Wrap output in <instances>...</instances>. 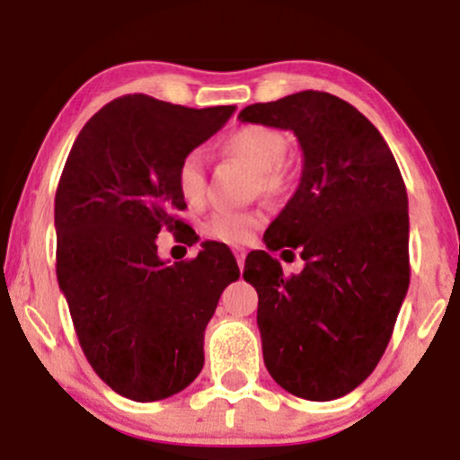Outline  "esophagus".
I'll list each match as a JSON object with an SVG mask.
<instances>
[{
	"mask_svg": "<svg viewBox=\"0 0 460 460\" xmlns=\"http://www.w3.org/2000/svg\"><path fill=\"white\" fill-rule=\"evenodd\" d=\"M235 260H238V266H240V270H244V260H246V251H244V249H238V251H235Z\"/></svg>",
	"mask_w": 460,
	"mask_h": 460,
	"instance_id": "obj_1",
	"label": "esophagus"
}]
</instances>
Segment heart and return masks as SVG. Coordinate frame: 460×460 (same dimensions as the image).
Returning a JSON list of instances; mask_svg holds the SVG:
<instances>
[{"instance_id":"1","label":"heart","mask_w":460,"mask_h":460,"mask_svg":"<svg viewBox=\"0 0 460 460\" xmlns=\"http://www.w3.org/2000/svg\"><path fill=\"white\" fill-rule=\"evenodd\" d=\"M225 150L229 155L246 161L257 170L261 190L277 191L286 185V172L281 161L288 153V139L270 126L249 124L234 130L225 139ZM176 190L181 199L190 205H200L207 190L205 159L199 150L181 156L176 165ZM261 225V214L253 209H218L203 222V235L225 244H244Z\"/></svg>"}]
</instances>
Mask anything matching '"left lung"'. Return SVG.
Returning a JSON list of instances; mask_svg holds the SVG:
<instances>
[{
    "label": "left lung",
    "mask_w": 460,
    "mask_h": 460,
    "mask_svg": "<svg viewBox=\"0 0 460 460\" xmlns=\"http://www.w3.org/2000/svg\"><path fill=\"white\" fill-rule=\"evenodd\" d=\"M238 118L292 130L304 153L299 188L264 234L269 251L244 264L264 365L292 395L338 400L376 369L408 292L406 185L380 130L325 91L251 104ZM286 245L306 261L299 276L270 257Z\"/></svg>",
    "instance_id": "obj_1"
}]
</instances>
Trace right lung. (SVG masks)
I'll return each instance as SVG.
<instances>
[{
    "label": "right lung",
    "mask_w": 460,
    "mask_h": 460,
    "mask_svg": "<svg viewBox=\"0 0 460 460\" xmlns=\"http://www.w3.org/2000/svg\"><path fill=\"white\" fill-rule=\"evenodd\" d=\"M234 111L124 95L83 126L60 174V292L89 365L128 400H165L196 380L207 323L240 277L220 242H203L194 260L174 266L156 255V234L185 226L176 218L188 207L174 181L181 156L218 133Z\"/></svg>",
    "instance_id": "add662e5"
}]
</instances>
